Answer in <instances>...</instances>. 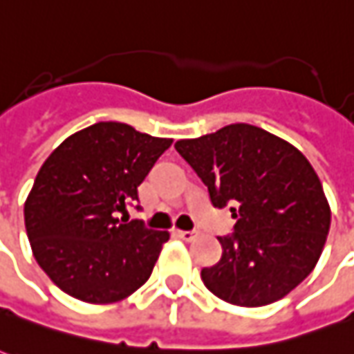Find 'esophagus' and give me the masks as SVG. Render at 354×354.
I'll list each match as a JSON object with an SVG mask.
<instances>
[{"instance_id":"34e87169","label":"esophagus","mask_w":354,"mask_h":354,"mask_svg":"<svg viewBox=\"0 0 354 354\" xmlns=\"http://www.w3.org/2000/svg\"><path fill=\"white\" fill-rule=\"evenodd\" d=\"M176 234L182 240H186V242H192V240H196L199 236V232L197 230H176Z\"/></svg>"}]
</instances>
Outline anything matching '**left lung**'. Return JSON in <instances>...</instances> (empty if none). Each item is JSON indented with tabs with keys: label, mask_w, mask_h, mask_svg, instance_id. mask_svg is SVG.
Instances as JSON below:
<instances>
[{
	"label": "left lung",
	"mask_w": 354,
	"mask_h": 354,
	"mask_svg": "<svg viewBox=\"0 0 354 354\" xmlns=\"http://www.w3.org/2000/svg\"><path fill=\"white\" fill-rule=\"evenodd\" d=\"M176 151L207 186L215 207L232 203L234 234L201 269L203 285L234 306L258 308L287 297L316 268L331 209L316 170L288 141L250 124L180 139Z\"/></svg>",
	"instance_id": "8db88e82"
}]
</instances>
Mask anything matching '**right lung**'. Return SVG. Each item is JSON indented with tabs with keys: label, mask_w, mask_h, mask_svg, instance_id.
I'll return each mask as SVG.
<instances>
[{
	"label": "right lung",
	"mask_w": 354,
	"mask_h": 354,
	"mask_svg": "<svg viewBox=\"0 0 354 354\" xmlns=\"http://www.w3.org/2000/svg\"><path fill=\"white\" fill-rule=\"evenodd\" d=\"M172 139L98 122L52 151L25 201L38 266L69 297L120 302L151 277L168 230L118 217Z\"/></svg>",
	"instance_id": "right-lung-1"
}]
</instances>
